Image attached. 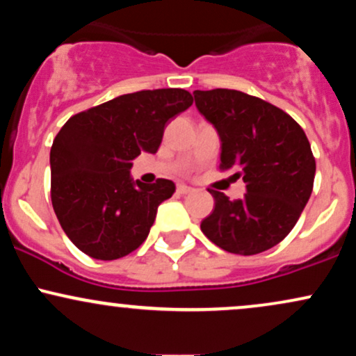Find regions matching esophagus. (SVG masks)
I'll return each instance as SVG.
<instances>
[{
  "instance_id": "esophagus-1",
  "label": "esophagus",
  "mask_w": 356,
  "mask_h": 356,
  "mask_svg": "<svg viewBox=\"0 0 356 356\" xmlns=\"http://www.w3.org/2000/svg\"><path fill=\"white\" fill-rule=\"evenodd\" d=\"M177 192L179 194H191L192 192V187H189V186H186V184H179L177 186Z\"/></svg>"
}]
</instances>
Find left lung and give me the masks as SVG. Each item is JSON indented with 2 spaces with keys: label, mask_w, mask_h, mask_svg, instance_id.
<instances>
[{
  "label": "left lung",
  "mask_w": 356,
  "mask_h": 356,
  "mask_svg": "<svg viewBox=\"0 0 356 356\" xmlns=\"http://www.w3.org/2000/svg\"><path fill=\"white\" fill-rule=\"evenodd\" d=\"M195 107L220 138V170L243 177L246 194L229 201L209 189L214 211L201 229L216 246L251 256L281 243L295 227L313 191L312 145L295 118L239 90H195Z\"/></svg>",
  "instance_id": "8db88e82"
}]
</instances>
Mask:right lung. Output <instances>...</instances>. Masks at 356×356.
<instances>
[{
    "label": "right lung",
    "instance_id": "right-lung-1",
    "mask_svg": "<svg viewBox=\"0 0 356 356\" xmlns=\"http://www.w3.org/2000/svg\"><path fill=\"white\" fill-rule=\"evenodd\" d=\"M191 105L187 90H140L76 113L61 127L50 150L51 204L81 252L112 261L147 239L175 184L134 182L132 161L157 152L167 122Z\"/></svg>",
    "mask_w": 356,
    "mask_h": 356
}]
</instances>
